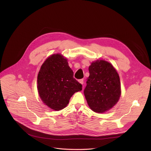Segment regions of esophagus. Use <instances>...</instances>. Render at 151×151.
<instances>
[{
  "label": "esophagus",
  "instance_id": "obj_1",
  "mask_svg": "<svg viewBox=\"0 0 151 151\" xmlns=\"http://www.w3.org/2000/svg\"><path fill=\"white\" fill-rule=\"evenodd\" d=\"M78 81H79V82L80 83H81L82 85H83V79H79Z\"/></svg>",
  "mask_w": 151,
  "mask_h": 151
}]
</instances>
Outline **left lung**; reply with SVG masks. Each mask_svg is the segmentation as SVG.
I'll use <instances>...</instances> for the list:
<instances>
[{"label":"left lung","mask_w":151,"mask_h":151,"mask_svg":"<svg viewBox=\"0 0 151 151\" xmlns=\"http://www.w3.org/2000/svg\"><path fill=\"white\" fill-rule=\"evenodd\" d=\"M90 76L83 93L90 109L101 114L111 109L121 94L119 75L109 62L93 61L88 68Z\"/></svg>","instance_id":"1"}]
</instances>
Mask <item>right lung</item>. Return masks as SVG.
Segmentation results:
<instances>
[{"label": "right lung", "instance_id": "obj_1", "mask_svg": "<svg viewBox=\"0 0 151 151\" xmlns=\"http://www.w3.org/2000/svg\"><path fill=\"white\" fill-rule=\"evenodd\" d=\"M37 88L44 104L58 111L65 108L75 93L82 90V85L73 78L68 59L57 53L49 56L42 64Z\"/></svg>", "mask_w": 151, "mask_h": 151}]
</instances>
